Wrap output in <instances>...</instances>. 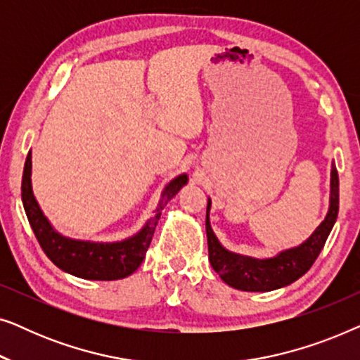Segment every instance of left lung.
<instances>
[{"instance_id": "8db88e82", "label": "left lung", "mask_w": 360, "mask_h": 360, "mask_svg": "<svg viewBox=\"0 0 360 360\" xmlns=\"http://www.w3.org/2000/svg\"><path fill=\"white\" fill-rule=\"evenodd\" d=\"M210 201L206 210V236H208V257L216 274L229 287L244 292H270V290L293 283L311 269L314 260L326 244V239L336 223L339 211V176L333 164L331 170V206L328 216L307 243L300 248L285 250L274 259L257 260L228 252L216 239L210 226Z\"/></svg>"}]
</instances>
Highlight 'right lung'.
I'll return each instance as SVG.
<instances>
[{
    "mask_svg": "<svg viewBox=\"0 0 360 360\" xmlns=\"http://www.w3.org/2000/svg\"><path fill=\"white\" fill-rule=\"evenodd\" d=\"M31 169L32 162L31 152H29L26 164H24L21 196L24 211H26L29 224L36 234L37 243L41 244L44 252L58 269L86 280H120L136 272L146 257L147 249H149L162 210L188 181L186 175H180L167 185L165 191L162 193L160 203L155 210V216L149 219L144 229L134 238L122 240V243L93 244L62 238L60 234L53 231L32 195Z\"/></svg>",
    "mask_w": 360,
    "mask_h": 360,
    "instance_id": "1",
    "label": "right lung"
}]
</instances>
